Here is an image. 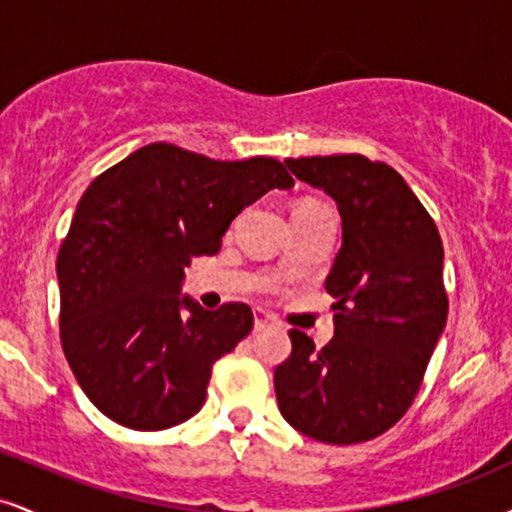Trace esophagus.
I'll return each instance as SVG.
<instances>
[{"label":"esophagus","instance_id":"1","mask_svg":"<svg viewBox=\"0 0 512 512\" xmlns=\"http://www.w3.org/2000/svg\"><path fill=\"white\" fill-rule=\"evenodd\" d=\"M267 325H272V315H267L264 310H255V332L264 330Z\"/></svg>","mask_w":512,"mask_h":512}]
</instances>
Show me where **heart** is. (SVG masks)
<instances>
[{"instance_id":"heart-1","label":"heart","mask_w":512,"mask_h":512,"mask_svg":"<svg viewBox=\"0 0 512 512\" xmlns=\"http://www.w3.org/2000/svg\"><path fill=\"white\" fill-rule=\"evenodd\" d=\"M298 207H317V202H301V204H298Z\"/></svg>"}]
</instances>
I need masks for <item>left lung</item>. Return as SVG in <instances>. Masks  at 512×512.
<instances>
[{
	"label": "left lung",
	"instance_id": "left-lung-1",
	"mask_svg": "<svg viewBox=\"0 0 512 512\" xmlns=\"http://www.w3.org/2000/svg\"><path fill=\"white\" fill-rule=\"evenodd\" d=\"M298 180L325 192L342 216L325 289L334 337L322 349L293 330L274 370L279 411L303 436L363 443L414 402L448 320L443 243L424 204L395 168L361 154L286 158Z\"/></svg>",
	"mask_w": 512,
	"mask_h": 512
}]
</instances>
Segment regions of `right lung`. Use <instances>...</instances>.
<instances>
[{"instance_id": "add662e5", "label": "right lung", "mask_w": 512, "mask_h": 512, "mask_svg": "<svg viewBox=\"0 0 512 512\" xmlns=\"http://www.w3.org/2000/svg\"><path fill=\"white\" fill-rule=\"evenodd\" d=\"M293 178L274 158L214 161L149 144L88 185L57 255L60 334L86 397L117 424L163 431L195 416L211 366L252 330V310L182 296L190 257Z\"/></svg>"}]
</instances>
